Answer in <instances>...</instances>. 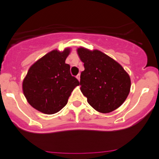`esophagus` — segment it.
<instances>
[{
	"instance_id": "1",
	"label": "esophagus",
	"mask_w": 159,
	"mask_h": 159,
	"mask_svg": "<svg viewBox=\"0 0 159 159\" xmlns=\"http://www.w3.org/2000/svg\"><path fill=\"white\" fill-rule=\"evenodd\" d=\"M76 78H77V79L78 80V81H80V74H78V75H77Z\"/></svg>"
}]
</instances>
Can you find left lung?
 Returning a JSON list of instances; mask_svg holds the SVG:
<instances>
[{
	"label": "left lung",
	"mask_w": 159,
	"mask_h": 159,
	"mask_svg": "<svg viewBox=\"0 0 159 159\" xmlns=\"http://www.w3.org/2000/svg\"><path fill=\"white\" fill-rule=\"evenodd\" d=\"M84 63L80 85L89 104L96 111L109 113L121 106L131 89L129 74L121 65L98 50H77Z\"/></svg>",
	"instance_id": "1"
}]
</instances>
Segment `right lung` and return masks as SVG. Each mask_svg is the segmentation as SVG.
Wrapping results in <instances>:
<instances>
[{
	"label": "right lung",
	"instance_id": "add662e5",
	"mask_svg": "<svg viewBox=\"0 0 159 159\" xmlns=\"http://www.w3.org/2000/svg\"><path fill=\"white\" fill-rule=\"evenodd\" d=\"M70 49L51 51L37 61L23 81V91L28 103L42 113L52 115L67 105L79 81L65 63Z\"/></svg>",
	"mask_w": 159,
	"mask_h": 159
}]
</instances>
